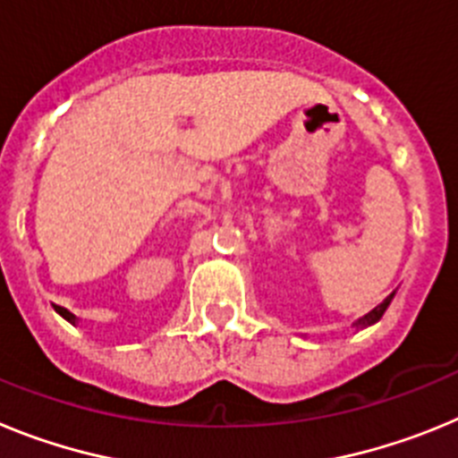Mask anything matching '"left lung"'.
Here are the masks:
<instances>
[{"mask_svg":"<svg viewBox=\"0 0 458 458\" xmlns=\"http://www.w3.org/2000/svg\"><path fill=\"white\" fill-rule=\"evenodd\" d=\"M392 298H394V291H392V293L387 295L386 301L380 302V305H376L374 310L369 311V314H365V317H360L358 321L353 323V327H355V330H362V327H369V326H374V323H378V321H380V317H383V314H386V310H387V307H390Z\"/></svg>","mask_w":458,"mask_h":458,"instance_id":"1","label":"left lung"}]
</instances>
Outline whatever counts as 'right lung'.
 Masks as SVG:
<instances>
[{"label":"right lung","mask_w":458,"mask_h":458,"mask_svg":"<svg viewBox=\"0 0 458 458\" xmlns=\"http://www.w3.org/2000/svg\"><path fill=\"white\" fill-rule=\"evenodd\" d=\"M55 310H56V314H59V317H64V318H66L68 323H72V326H78V317H75V314H72V311H68L66 307H59V305H55Z\"/></svg>","instance_id":"add662e5"}]
</instances>
